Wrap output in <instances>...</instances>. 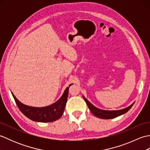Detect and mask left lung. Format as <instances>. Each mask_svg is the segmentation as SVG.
Instances as JSON below:
<instances>
[{"label":"left lung","instance_id":"1","mask_svg":"<svg viewBox=\"0 0 150 150\" xmlns=\"http://www.w3.org/2000/svg\"><path fill=\"white\" fill-rule=\"evenodd\" d=\"M83 97V98L84 99L85 102L86 103L89 109L91 111V112L93 113L95 116H96L98 118H100V119H113V118H115L117 117H119L121 115L126 113L127 111H128L133 106V105L134 103H133L131 106L129 107L124 108L122 110H115V111H107V110H100L98 108L95 107L93 105H92L90 102H89L87 99H86V98Z\"/></svg>","mask_w":150,"mask_h":150}]
</instances>
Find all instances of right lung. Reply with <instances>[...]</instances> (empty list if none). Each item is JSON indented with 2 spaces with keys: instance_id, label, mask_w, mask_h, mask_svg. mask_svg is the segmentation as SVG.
Instances as JSON below:
<instances>
[{
  "instance_id": "obj_1",
  "label": "right lung",
  "mask_w": 150,
  "mask_h": 150,
  "mask_svg": "<svg viewBox=\"0 0 150 150\" xmlns=\"http://www.w3.org/2000/svg\"><path fill=\"white\" fill-rule=\"evenodd\" d=\"M69 87L66 89L62 97L56 103L50 106L43 108H35L28 106L22 104L13 93H12L16 104L19 110L25 116L31 120L40 122H50L55 121L62 117L65 109L66 104L68 99Z\"/></svg>"
}]
</instances>
